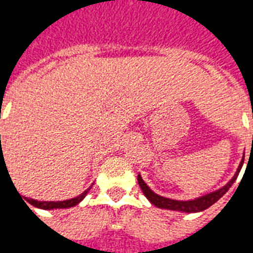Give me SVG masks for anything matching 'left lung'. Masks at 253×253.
Listing matches in <instances>:
<instances>
[{
    "mask_svg": "<svg viewBox=\"0 0 253 253\" xmlns=\"http://www.w3.org/2000/svg\"><path fill=\"white\" fill-rule=\"evenodd\" d=\"M252 145H253V135H252ZM243 164H244V157H243L241 163H240L239 168H237V172L234 173V176L232 177V180L229 181L226 186H223L222 188L214 191V192H210V194H207V195H203L201 196V198L192 199V201H176V199H169V198H165V196L157 195L156 192H153V191L146 186V183L142 180L141 175H138V184H139V187H141V190H142V192L145 194V196L149 199V202H150L152 205H154V206L160 207V209L173 210V211L199 212V211H203V210H206V209H209V207L211 206V205H214L219 198H222V196L228 192L229 188L233 186V183L236 181V179H237V176H239Z\"/></svg>",
    "mask_w": 253,
    "mask_h": 253,
    "instance_id": "8db88e82",
    "label": "left lung"
}]
</instances>
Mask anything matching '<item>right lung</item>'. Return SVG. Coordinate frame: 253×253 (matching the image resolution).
<instances>
[{"label": "right lung", "mask_w": 253, "mask_h": 253, "mask_svg": "<svg viewBox=\"0 0 253 253\" xmlns=\"http://www.w3.org/2000/svg\"><path fill=\"white\" fill-rule=\"evenodd\" d=\"M0 160H2V154L0 156ZM89 190H90V187H89L88 190L84 191L81 195L76 196V198H73V199H69V201H62V202H41V201H35V199H31V198L30 199H27V198H25V199H27V202L31 203L32 206L39 207V209H44V210H51V209H67V207H73V206H76V205H78V203L85 198V195L88 194ZM25 205H27V203H25Z\"/></svg>", "instance_id": "obj_1"}]
</instances>
